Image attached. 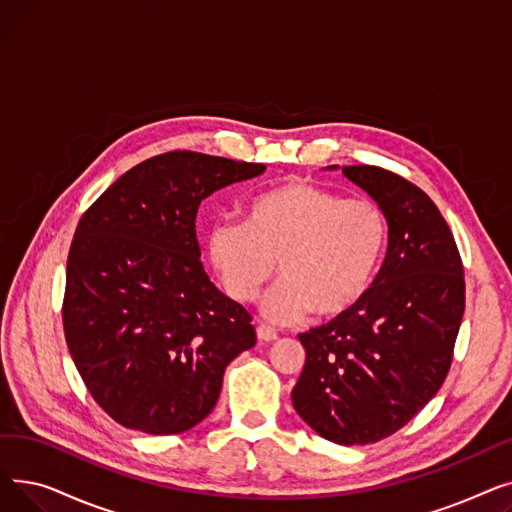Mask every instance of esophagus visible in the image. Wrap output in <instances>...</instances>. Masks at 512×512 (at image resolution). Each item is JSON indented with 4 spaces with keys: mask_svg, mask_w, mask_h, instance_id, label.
<instances>
[{
    "mask_svg": "<svg viewBox=\"0 0 512 512\" xmlns=\"http://www.w3.org/2000/svg\"><path fill=\"white\" fill-rule=\"evenodd\" d=\"M257 338H259L261 342H274V340L278 338V332H276L272 326L259 324V326H257Z\"/></svg>",
    "mask_w": 512,
    "mask_h": 512,
    "instance_id": "obj_1",
    "label": "esophagus"
}]
</instances>
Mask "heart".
<instances>
[{
    "instance_id": "1",
    "label": "heart",
    "mask_w": 512,
    "mask_h": 512,
    "mask_svg": "<svg viewBox=\"0 0 512 512\" xmlns=\"http://www.w3.org/2000/svg\"><path fill=\"white\" fill-rule=\"evenodd\" d=\"M384 211L369 199H342L307 180H288L253 197L245 224H218L209 259L234 301L255 299L276 274L263 301L278 321L313 311L338 319L369 294L386 249Z\"/></svg>"
}]
</instances>
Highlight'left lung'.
<instances>
[{
    "instance_id": "obj_1",
    "label": "left lung",
    "mask_w": 512,
    "mask_h": 512,
    "mask_svg": "<svg viewBox=\"0 0 512 512\" xmlns=\"http://www.w3.org/2000/svg\"><path fill=\"white\" fill-rule=\"evenodd\" d=\"M342 174L384 211L388 253L355 311L299 334L307 359L292 405L321 438L353 446L398 432L444 384L465 274L446 220L419 186L378 166Z\"/></svg>"
}]
</instances>
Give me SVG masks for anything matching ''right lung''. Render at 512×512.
<instances>
[{"label":"right lung","mask_w":512,"mask_h":512,"mask_svg":"<svg viewBox=\"0 0 512 512\" xmlns=\"http://www.w3.org/2000/svg\"><path fill=\"white\" fill-rule=\"evenodd\" d=\"M263 164L170 151L122 174L80 218L62 305L70 357L97 405L137 432L182 434L255 344L249 311L203 270L195 218Z\"/></svg>","instance_id":"right-lung-1"}]
</instances>
